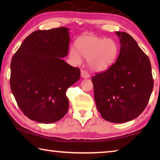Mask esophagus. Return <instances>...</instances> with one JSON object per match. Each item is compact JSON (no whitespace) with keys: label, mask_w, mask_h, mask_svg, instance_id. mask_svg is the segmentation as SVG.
Wrapping results in <instances>:
<instances>
[{"label":"esophagus","mask_w":160,"mask_h":160,"mask_svg":"<svg viewBox=\"0 0 160 160\" xmlns=\"http://www.w3.org/2000/svg\"><path fill=\"white\" fill-rule=\"evenodd\" d=\"M81 77L82 78H90V74L85 70H81Z\"/></svg>","instance_id":"1"}]
</instances>
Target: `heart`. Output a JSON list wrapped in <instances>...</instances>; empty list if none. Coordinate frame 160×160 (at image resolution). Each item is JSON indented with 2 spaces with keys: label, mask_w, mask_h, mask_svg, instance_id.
Wrapping results in <instances>:
<instances>
[{
  "label": "heart",
  "mask_w": 160,
  "mask_h": 160,
  "mask_svg": "<svg viewBox=\"0 0 160 160\" xmlns=\"http://www.w3.org/2000/svg\"><path fill=\"white\" fill-rule=\"evenodd\" d=\"M76 48L71 47L69 56L75 64H79L82 58L88 59L91 70L102 72L107 70L114 63L118 53V46L114 40L87 35L81 37L76 43Z\"/></svg>",
  "instance_id": "b5f03b06"
}]
</instances>
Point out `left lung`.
<instances>
[{
  "label": "left lung",
  "mask_w": 160,
  "mask_h": 160,
  "mask_svg": "<svg viewBox=\"0 0 160 160\" xmlns=\"http://www.w3.org/2000/svg\"><path fill=\"white\" fill-rule=\"evenodd\" d=\"M121 48L117 60L106 71L92 77L96 106L109 122L137 118L148 104L153 90L150 59L131 35L116 32Z\"/></svg>",
  "instance_id": "obj_1"
}]
</instances>
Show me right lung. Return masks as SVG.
I'll return each mask as SVG.
<instances>
[{
	"label": "right lung",
	"instance_id": "obj_1",
	"mask_svg": "<svg viewBox=\"0 0 160 160\" xmlns=\"http://www.w3.org/2000/svg\"><path fill=\"white\" fill-rule=\"evenodd\" d=\"M68 30L61 27L32 32L12 56V93L24 114L37 122L63 118L69 107L66 91L80 79V69L62 59L68 53Z\"/></svg>",
	"mask_w": 160,
	"mask_h": 160
}]
</instances>
